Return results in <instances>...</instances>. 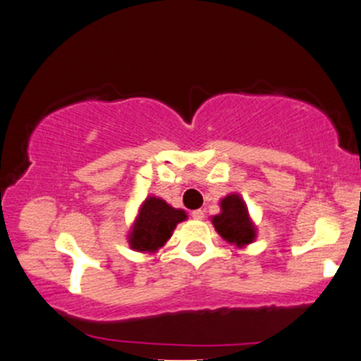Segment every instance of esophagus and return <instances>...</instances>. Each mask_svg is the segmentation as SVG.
<instances>
[{
	"mask_svg": "<svg viewBox=\"0 0 361 361\" xmlns=\"http://www.w3.org/2000/svg\"><path fill=\"white\" fill-rule=\"evenodd\" d=\"M192 216L195 220H203V219H205V212H203V210H193Z\"/></svg>",
	"mask_w": 361,
	"mask_h": 361,
	"instance_id": "esophagus-1",
	"label": "esophagus"
}]
</instances>
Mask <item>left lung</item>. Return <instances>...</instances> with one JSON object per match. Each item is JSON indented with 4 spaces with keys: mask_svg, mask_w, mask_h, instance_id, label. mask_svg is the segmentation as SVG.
<instances>
[{
    "mask_svg": "<svg viewBox=\"0 0 361 361\" xmlns=\"http://www.w3.org/2000/svg\"><path fill=\"white\" fill-rule=\"evenodd\" d=\"M212 224L225 242L238 249H244L257 237V227L238 193H228L220 200V214L212 216Z\"/></svg>",
    "mask_w": 361,
    "mask_h": 361,
    "instance_id": "obj_1",
    "label": "left lung"
}]
</instances>
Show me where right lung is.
<instances>
[{
  "instance_id": "1",
  "label": "right lung",
  "mask_w": 361,
  "mask_h": 361,
  "mask_svg": "<svg viewBox=\"0 0 361 361\" xmlns=\"http://www.w3.org/2000/svg\"><path fill=\"white\" fill-rule=\"evenodd\" d=\"M186 212L171 207L163 198L149 195L139 207L129 228L128 244L133 250L154 254L171 238L176 225L186 220Z\"/></svg>"
}]
</instances>
